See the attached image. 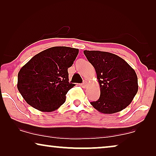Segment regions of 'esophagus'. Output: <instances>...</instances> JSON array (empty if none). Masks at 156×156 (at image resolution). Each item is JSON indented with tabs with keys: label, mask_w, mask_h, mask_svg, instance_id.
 <instances>
[{
	"label": "esophagus",
	"mask_w": 156,
	"mask_h": 156,
	"mask_svg": "<svg viewBox=\"0 0 156 156\" xmlns=\"http://www.w3.org/2000/svg\"><path fill=\"white\" fill-rule=\"evenodd\" d=\"M81 87H83V88H85V87H87V82H83L82 84H81Z\"/></svg>",
	"instance_id": "esophagus-1"
}]
</instances>
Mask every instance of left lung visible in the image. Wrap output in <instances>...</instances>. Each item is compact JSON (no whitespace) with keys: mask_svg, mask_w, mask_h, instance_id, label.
Segmentation results:
<instances>
[{"mask_svg":"<svg viewBox=\"0 0 156 156\" xmlns=\"http://www.w3.org/2000/svg\"><path fill=\"white\" fill-rule=\"evenodd\" d=\"M84 54L97 73L100 97L91 102L103 114H114L126 108L138 91V78L134 69L118 55L101 51L84 50Z\"/></svg>","mask_w":156,"mask_h":156,"instance_id":"obj_1","label":"left lung"}]
</instances>
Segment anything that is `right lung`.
<instances>
[{
	"mask_svg": "<svg viewBox=\"0 0 156 156\" xmlns=\"http://www.w3.org/2000/svg\"><path fill=\"white\" fill-rule=\"evenodd\" d=\"M79 50L53 47L35 55L20 69L17 87L29 105L43 112L56 110L65 102L66 94L74 86L69 82L68 68Z\"/></svg>",
	"mask_w": 156,
	"mask_h": 156,
	"instance_id": "1",
	"label": "right lung"
}]
</instances>
